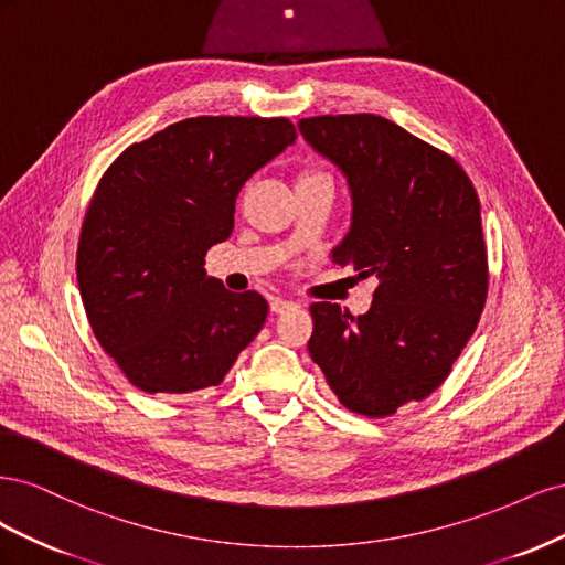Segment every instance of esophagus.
<instances>
[{"label": "esophagus", "instance_id": "obj_1", "mask_svg": "<svg viewBox=\"0 0 565 565\" xmlns=\"http://www.w3.org/2000/svg\"><path fill=\"white\" fill-rule=\"evenodd\" d=\"M295 301L289 299H270V311L273 313H285V311H292L295 309Z\"/></svg>", "mask_w": 565, "mask_h": 565}]
</instances>
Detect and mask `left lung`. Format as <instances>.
I'll list each match as a JSON object with an SVG mask.
<instances>
[{"label": "left lung", "instance_id": "obj_1", "mask_svg": "<svg viewBox=\"0 0 565 565\" xmlns=\"http://www.w3.org/2000/svg\"><path fill=\"white\" fill-rule=\"evenodd\" d=\"M299 131L351 188V231L332 262L380 280L358 318L311 303L309 353L341 405L388 417L448 380L483 313L481 202L455 158L386 117H303Z\"/></svg>", "mask_w": 565, "mask_h": 565}]
</instances>
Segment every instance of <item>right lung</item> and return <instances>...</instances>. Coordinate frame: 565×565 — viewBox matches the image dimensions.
Returning <instances> with one entry per match:
<instances>
[{
    "label": "right lung",
    "mask_w": 565,
    "mask_h": 565,
    "mask_svg": "<svg viewBox=\"0 0 565 565\" xmlns=\"http://www.w3.org/2000/svg\"><path fill=\"white\" fill-rule=\"evenodd\" d=\"M297 139L287 117L202 115L131 143L100 177L77 245L98 344L146 393L218 386L268 303L228 292L204 256L233 233L245 181Z\"/></svg>",
    "instance_id": "1"
}]
</instances>
